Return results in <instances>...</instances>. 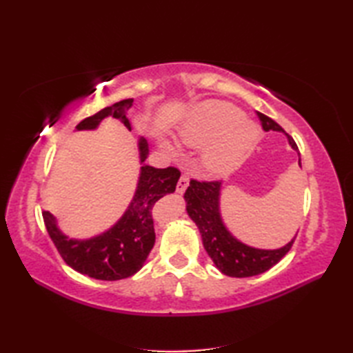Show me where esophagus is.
I'll return each instance as SVG.
<instances>
[{"label":"esophagus","mask_w":353,"mask_h":353,"mask_svg":"<svg viewBox=\"0 0 353 353\" xmlns=\"http://www.w3.org/2000/svg\"><path fill=\"white\" fill-rule=\"evenodd\" d=\"M188 185H190V179L186 176H182L177 182V192H181V194L185 192V190L188 188Z\"/></svg>","instance_id":"obj_1"}]
</instances>
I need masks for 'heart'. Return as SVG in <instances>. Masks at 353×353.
Returning a JSON list of instances; mask_svg holds the SVG:
<instances>
[{
  "instance_id": "obj_1",
  "label": "heart",
  "mask_w": 353,
  "mask_h": 353,
  "mask_svg": "<svg viewBox=\"0 0 353 353\" xmlns=\"http://www.w3.org/2000/svg\"><path fill=\"white\" fill-rule=\"evenodd\" d=\"M179 138L190 147L208 145L205 168L214 176H224L239 167L259 141V130L244 119L243 110L226 101H205L194 108L179 125ZM165 148H174L165 142Z\"/></svg>"
}]
</instances>
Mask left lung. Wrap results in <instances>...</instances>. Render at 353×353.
Instances as JSON below:
<instances>
[{"label": "left lung", "instance_id": "1", "mask_svg": "<svg viewBox=\"0 0 353 353\" xmlns=\"http://www.w3.org/2000/svg\"><path fill=\"white\" fill-rule=\"evenodd\" d=\"M258 117L262 123V129L265 132L274 130L285 133L282 127L272 118L259 114V112ZM287 138L290 145L297 150L294 139L290 134H287ZM299 165L302 167L301 159H299ZM220 192L221 182L191 181L183 196L186 201V212L197 224L205 250L214 261L215 267L226 276L250 277L267 272L290 252L296 236L288 244L276 250L254 249V247L241 243L224 226L220 214Z\"/></svg>", "mask_w": 353, "mask_h": 353}]
</instances>
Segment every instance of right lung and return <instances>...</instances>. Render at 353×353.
I'll return each mask as SVG.
<instances>
[{
    "label": "right lung",
    "mask_w": 353,
    "mask_h": 353,
    "mask_svg": "<svg viewBox=\"0 0 353 353\" xmlns=\"http://www.w3.org/2000/svg\"><path fill=\"white\" fill-rule=\"evenodd\" d=\"M132 104L133 99L118 101L97 112L95 115L85 118L76 129L95 130L104 118L112 117L132 130L127 118V110ZM138 147L142 167L137 191L127 211L109 230L88 239H74L62 234L54 215L48 211L42 214L51 241L63 261L76 272L94 279L119 281L139 272L156 239L153 206L157 200L176 191L181 177V171L174 167L154 168L144 163L148 156V144L144 138H139Z\"/></svg>",
    "instance_id": "right-lung-1"
}]
</instances>
